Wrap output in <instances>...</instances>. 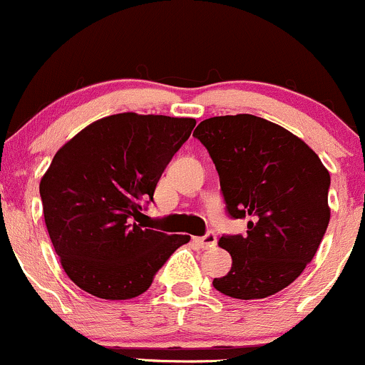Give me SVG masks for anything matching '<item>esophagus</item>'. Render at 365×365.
Masks as SVG:
<instances>
[{
	"instance_id": "esophagus-1",
	"label": "esophagus",
	"mask_w": 365,
	"mask_h": 365,
	"mask_svg": "<svg viewBox=\"0 0 365 365\" xmlns=\"http://www.w3.org/2000/svg\"><path fill=\"white\" fill-rule=\"evenodd\" d=\"M216 241H218V239H216L215 232H207V234L202 235V237L194 239V242L197 244L199 247H202V250H210V247L216 246Z\"/></svg>"
}]
</instances>
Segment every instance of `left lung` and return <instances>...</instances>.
<instances>
[{
    "mask_svg": "<svg viewBox=\"0 0 365 365\" xmlns=\"http://www.w3.org/2000/svg\"><path fill=\"white\" fill-rule=\"evenodd\" d=\"M194 137L206 147L232 218L246 235H223L232 256L220 293L259 299L289 286L317 253L331 210V176L310 147L279 124L251 114L204 119Z\"/></svg>",
    "mask_w": 365,
    "mask_h": 365,
    "instance_id": "left-lung-1",
    "label": "left lung"
}]
</instances>
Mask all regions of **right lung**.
<instances>
[{"label":"right lung","mask_w":365,"mask_h":365,"mask_svg":"<svg viewBox=\"0 0 365 365\" xmlns=\"http://www.w3.org/2000/svg\"><path fill=\"white\" fill-rule=\"evenodd\" d=\"M194 126L192 118L123 112L91 123L58 149L39 194L55 253L76 286L102 299L135 298L190 241L138 222Z\"/></svg>","instance_id":"1"}]
</instances>
